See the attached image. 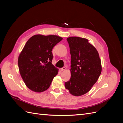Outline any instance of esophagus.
<instances>
[{
    "label": "esophagus",
    "mask_w": 123,
    "mask_h": 123,
    "mask_svg": "<svg viewBox=\"0 0 123 123\" xmlns=\"http://www.w3.org/2000/svg\"><path fill=\"white\" fill-rule=\"evenodd\" d=\"M65 69H66V68H65V67H62V68L60 69L61 71H64Z\"/></svg>",
    "instance_id": "obj_1"
}]
</instances>
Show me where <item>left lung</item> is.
Here are the masks:
<instances>
[{
    "instance_id": "left-lung-1",
    "label": "left lung",
    "mask_w": 123,
    "mask_h": 123,
    "mask_svg": "<svg viewBox=\"0 0 123 123\" xmlns=\"http://www.w3.org/2000/svg\"><path fill=\"white\" fill-rule=\"evenodd\" d=\"M71 56V78L65 87L74 96H80L90 90L102 72L101 61L95 48L87 39L79 37L67 38Z\"/></svg>"
}]
</instances>
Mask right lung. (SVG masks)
I'll return each instance as SVG.
<instances>
[{"instance_id":"obj_1","label":"right lung","mask_w":123,"mask_h":123,"mask_svg":"<svg viewBox=\"0 0 123 123\" xmlns=\"http://www.w3.org/2000/svg\"><path fill=\"white\" fill-rule=\"evenodd\" d=\"M62 39L56 35H35L26 43L18 65L22 79L30 90L42 92L49 88L58 72L52 64V51Z\"/></svg>"}]
</instances>
